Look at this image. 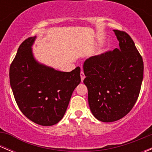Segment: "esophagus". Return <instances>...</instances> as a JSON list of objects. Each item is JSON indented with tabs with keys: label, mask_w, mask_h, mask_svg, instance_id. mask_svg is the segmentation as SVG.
<instances>
[{
	"label": "esophagus",
	"mask_w": 152,
	"mask_h": 152,
	"mask_svg": "<svg viewBox=\"0 0 152 152\" xmlns=\"http://www.w3.org/2000/svg\"><path fill=\"white\" fill-rule=\"evenodd\" d=\"M80 76H81V80H82V82H83L84 79H85V73H84L83 71L81 72L80 73Z\"/></svg>",
	"instance_id": "esophagus-1"
}]
</instances>
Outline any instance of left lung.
I'll return each instance as SVG.
<instances>
[{
    "instance_id": "left-lung-1",
    "label": "left lung",
    "mask_w": 152,
    "mask_h": 152,
    "mask_svg": "<svg viewBox=\"0 0 152 152\" xmlns=\"http://www.w3.org/2000/svg\"><path fill=\"white\" fill-rule=\"evenodd\" d=\"M119 48L86 59L84 83L91 113L102 122H113L128 114L138 98L143 62L126 32L113 30Z\"/></svg>"
}]
</instances>
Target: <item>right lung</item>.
<instances>
[{
    "label": "right lung",
    "mask_w": 152,
    "mask_h": 152,
    "mask_svg": "<svg viewBox=\"0 0 152 152\" xmlns=\"http://www.w3.org/2000/svg\"><path fill=\"white\" fill-rule=\"evenodd\" d=\"M36 38L29 37L20 45L10 66V85L23 114L48 126L63 118L72 93L81 82V69L62 72L38 62L31 48Z\"/></svg>",
    "instance_id": "add662e5"
}]
</instances>
